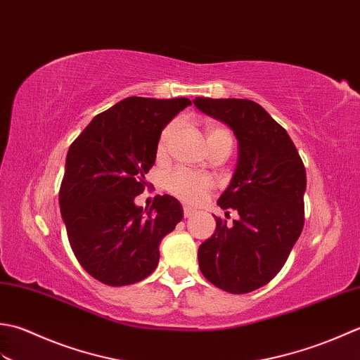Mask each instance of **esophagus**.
<instances>
[{
	"instance_id": "1",
	"label": "esophagus",
	"mask_w": 360,
	"mask_h": 360,
	"mask_svg": "<svg viewBox=\"0 0 360 360\" xmlns=\"http://www.w3.org/2000/svg\"><path fill=\"white\" fill-rule=\"evenodd\" d=\"M193 214H194V210H191L189 207H183V216H185L186 219L191 217Z\"/></svg>"
}]
</instances>
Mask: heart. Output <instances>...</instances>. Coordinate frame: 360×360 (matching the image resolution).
Here are the masks:
<instances>
[{"label":"heart","mask_w":360,"mask_h":360,"mask_svg":"<svg viewBox=\"0 0 360 360\" xmlns=\"http://www.w3.org/2000/svg\"><path fill=\"white\" fill-rule=\"evenodd\" d=\"M174 127L175 124H169V126L161 131L157 148L158 157L165 155L166 146L169 143ZM205 135H207V144L216 141L231 143L230 131L221 126H208L207 130H205ZM212 186H214V183H212L208 175L188 169H175L167 174L165 179V188L167 189V193H171L172 195L177 197V199L188 205L200 203L205 199V195L212 189Z\"/></svg>","instance_id":"1"}]
</instances>
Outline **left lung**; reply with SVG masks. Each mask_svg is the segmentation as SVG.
<instances>
[{
	"label": "left lung",
	"mask_w": 360,
	"mask_h": 360,
	"mask_svg": "<svg viewBox=\"0 0 360 360\" xmlns=\"http://www.w3.org/2000/svg\"><path fill=\"white\" fill-rule=\"evenodd\" d=\"M205 115L225 122L239 143L238 165L219 197L233 224L216 217V231L199 247V267L216 288L248 293L266 285L288 261L304 225L306 169L295 144L259 104L248 99L195 98Z\"/></svg>",
	"instance_id": "1"
}]
</instances>
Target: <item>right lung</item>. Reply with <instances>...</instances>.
Returning a JSON list of instances; mask_svg holds the SVG:
<instances>
[{"instance_id":"1","label":"right lung","mask_w":360,"mask_h":360,"mask_svg":"<svg viewBox=\"0 0 360 360\" xmlns=\"http://www.w3.org/2000/svg\"><path fill=\"white\" fill-rule=\"evenodd\" d=\"M188 98L131 96L94 116L70 146L58 193L62 219L77 261L94 280L127 285L158 266L160 242L183 219L172 195L136 207L158 139Z\"/></svg>"}]
</instances>
